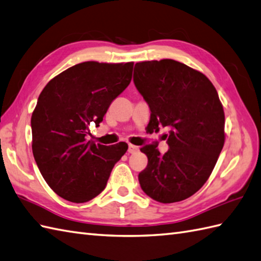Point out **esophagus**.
I'll use <instances>...</instances> for the list:
<instances>
[{"instance_id": "esophagus-1", "label": "esophagus", "mask_w": 261, "mask_h": 261, "mask_svg": "<svg viewBox=\"0 0 261 261\" xmlns=\"http://www.w3.org/2000/svg\"><path fill=\"white\" fill-rule=\"evenodd\" d=\"M138 148H140V147L136 146V145H133V144H129V145H128V153L134 154V153L137 152Z\"/></svg>"}]
</instances>
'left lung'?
Listing matches in <instances>:
<instances>
[{"label":"left lung","mask_w":261,"mask_h":261,"mask_svg":"<svg viewBox=\"0 0 261 261\" xmlns=\"http://www.w3.org/2000/svg\"><path fill=\"white\" fill-rule=\"evenodd\" d=\"M133 80L149 107V128H170L165 154L141 148L148 160L138 174L141 188L161 203L188 199L209 178L224 144L218 92L203 73L171 59L137 62Z\"/></svg>","instance_id":"obj_1"}]
</instances>
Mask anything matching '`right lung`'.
<instances>
[{"instance_id":"1","label":"right lung","mask_w":261,"mask_h":261,"mask_svg":"<svg viewBox=\"0 0 261 261\" xmlns=\"http://www.w3.org/2000/svg\"><path fill=\"white\" fill-rule=\"evenodd\" d=\"M133 62L87 61L58 74L44 87L31 117L32 152L55 192L70 202L90 201L106 188L114 165L128 145L87 140L112 101L132 80Z\"/></svg>"}]
</instances>
